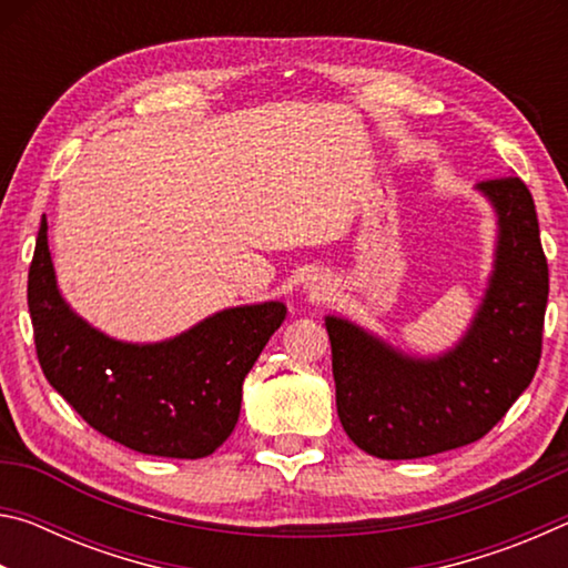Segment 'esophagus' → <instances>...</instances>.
<instances>
[{
    "mask_svg": "<svg viewBox=\"0 0 568 568\" xmlns=\"http://www.w3.org/2000/svg\"><path fill=\"white\" fill-rule=\"evenodd\" d=\"M305 291L315 297V295H321V293L325 291V287H323V283H318V277H313V281L305 285Z\"/></svg>",
    "mask_w": 568,
    "mask_h": 568,
    "instance_id": "34e87169",
    "label": "esophagus"
}]
</instances>
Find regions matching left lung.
<instances>
[{"label": "left lung", "mask_w": 568, "mask_h": 568, "mask_svg": "<svg viewBox=\"0 0 568 568\" xmlns=\"http://www.w3.org/2000/svg\"><path fill=\"white\" fill-rule=\"evenodd\" d=\"M476 190L496 213L494 271L454 348L420 358L325 315L341 423L376 458H423L484 438L528 388L541 358L549 265L534 197L516 175Z\"/></svg>", "instance_id": "obj_1"}]
</instances>
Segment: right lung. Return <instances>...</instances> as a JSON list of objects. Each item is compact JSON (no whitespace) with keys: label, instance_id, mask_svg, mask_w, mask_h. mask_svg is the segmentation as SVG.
<instances>
[{"label":"right lung","instance_id":"right-lung-1","mask_svg":"<svg viewBox=\"0 0 568 568\" xmlns=\"http://www.w3.org/2000/svg\"><path fill=\"white\" fill-rule=\"evenodd\" d=\"M44 378L94 430L138 454L205 458L233 434L243 381L281 328V301L207 315L160 343H128L80 318L57 285L47 217L27 283Z\"/></svg>","mask_w":568,"mask_h":568}]
</instances>
